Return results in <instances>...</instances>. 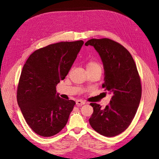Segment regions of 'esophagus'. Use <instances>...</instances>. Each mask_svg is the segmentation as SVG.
I'll return each instance as SVG.
<instances>
[{
	"mask_svg": "<svg viewBox=\"0 0 159 159\" xmlns=\"http://www.w3.org/2000/svg\"><path fill=\"white\" fill-rule=\"evenodd\" d=\"M76 102L77 105H79V106H81V105H83V104H85V101L81 100H76Z\"/></svg>",
	"mask_w": 159,
	"mask_h": 159,
	"instance_id": "1",
	"label": "esophagus"
}]
</instances>
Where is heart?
<instances>
[{"instance_id": "obj_1", "label": "heart", "mask_w": 159, "mask_h": 159, "mask_svg": "<svg viewBox=\"0 0 159 159\" xmlns=\"http://www.w3.org/2000/svg\"><path fill=\"white\" fill-rule=\"evenodd\" d=\"M87 71H92L96 70H102V66L98 62L95 61H91L87 63L86 65Z\"/></svg>"}]
</instances>
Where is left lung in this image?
Here are the masks:
<instances>
[{"label":"left lung","instance_id":"left-lung-1","mask_svg":"<svg viewBox=\"0 0 159 159\" xmlns=\"http://www.w3.org/2000/svg\"><path fill=\"white\" fill-rule=\"evenodd\" d=\"M92 46L103 63L102 87L111 94L104 109L90 103L93 112L89 121L94 130L105 137H114L129 126L135 116L141 98V79L130 53L120 43L108 38L92 39L85 46Z\"/></svg>","mask_w":159,"mask_h":159}]
</instances>
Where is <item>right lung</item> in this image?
<instances>
[{
    "label": "right lung",
    "instance_id": "right-lung-1",
    "mask_svg": "<svg viewBox=\"0 0 159 159\" xmlns=\"http://www.w3.org/2000/svg\"><path fill=\"white\" fill-rule=\"evenodd\" d=\"M83 40L50 44L33 52L20 74L17 101L30 128L42 137H51L65 127L76 102L61 98L56 86L65 79Z\"/></svg>",
    "mask_w": 159,
    "mask_h": 159
}]
</instances>
